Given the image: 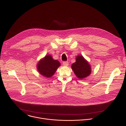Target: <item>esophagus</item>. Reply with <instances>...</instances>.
<instances>
[{"label": "esophagus", "mask_w": 126, "mask_h": 126, "mask_svg": "<svg viewBox=\"0 0 126 126\" xmlns=\"http://www.w3.org/2000/svg\"><path fill=\"white\" fill-rule=\"evenodd\" d=\"M63 64L65 66H67L68 65V62L67 61H64L63 62Z\"/></svg>", "instance_id": "1"}]
</instances>
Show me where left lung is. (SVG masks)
Here are the masks:
<instances>
[{
  "label": "left lung",
  "instance_id": "obj_1",
  "mask_svg": "<svg viewBox=\"0 0 126 126\" xmlns=\"http://www.w3.org/2000/svg\"><path fill=\"white\" fill-rule=\"evenodd\" d=\"M76 61L71 65V68L77 77L83 79L88 77L91 72V67L89 62L82 55L77 56Z\"/></svg>",
  "mask_w": 126,
  "mask_h": 126
}]
</instances>
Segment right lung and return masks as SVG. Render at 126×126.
I'll use <instances>...</instances> for the list:
<instances>
[{"instance_id":"1","label":"right lung","mask_w":126,"mask_h":126,"mask_svg":"<svg viewBox=\"0 0 126 126\" xmlns=\"http://www.w3.org/2000/svg\"><path fill=\"white\" fill-rule=\"evenodd\" d=\"M61 64L58 60L53 59L49 55H46L39 61L37 65V69L42 76L50 78L55 74Z\"/></svg>"}]
</instances>
